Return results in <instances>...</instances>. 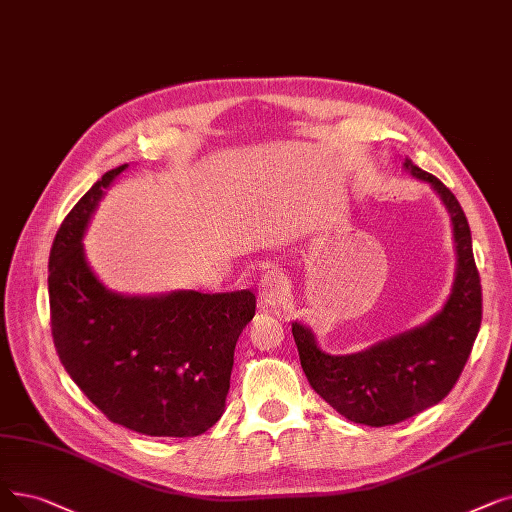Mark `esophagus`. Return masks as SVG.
Instances as JSON below:
<instances>
[{"label":"esophagus","instance_id":"34e87169","mask_svg":"<svg viewBox=\"0 0 512 512\" xmlns=\"http://www.w3.org/2000/svg\"><path fill=\"white\" fill-rule=\"evenodd\" d=\"M286 295V284L276 268H268L259 278V297L263 307H276Z\"/></svg>","mask_w":512,"mask_h":512}]
</instances>
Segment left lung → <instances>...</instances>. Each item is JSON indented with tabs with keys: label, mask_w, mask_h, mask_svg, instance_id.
Segmentation results:
<instances>
[{
	"label": "left lung",
	"mask_w": 512,
	"mask_h": 512,
	"mask_svg": "<svg viewBox=\"0 0 512 512\" xmlns=\"http://www.w3.org/2000/svg\"><path fill=\"white\" fill-rule=\"evenodd\" d=\"M404 169L427 182L452 217L458 261L446 305L429 322L349 355L322 351L314 332L293 322L301 368L311 389L347 420L368 427L395 425L439 404L456 385L481 326V280L469 221L456 196L435 175L410 159Z\"/></svg>",
	"instance_id": "8db88e82"
}]
</instances>
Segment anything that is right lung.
Instances as JSON below:
<instances>
[{
	"label": "right lung",
	"instance_id": "add662e5",
	"mask_svg": "<svg viewBox=\"0 0 512 512\" xmlns=\"http://www.w3.org/2000/svg\"><path fill=\"white\" fill-rule=\"evenodd\" d=\"M102 175L64 217L50 251V318L58 358L110 420L150 437H196L226 408L234 349L255 316V295L108 291L83 253V234L106 188Z\"/></svg>",
	"mask_w": 512,
	"mask_h": 512
}]
</instances>
